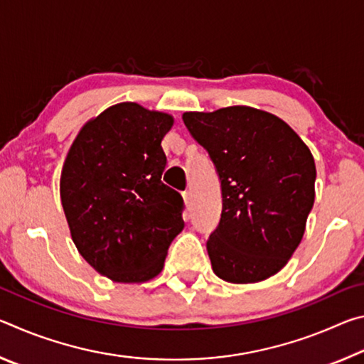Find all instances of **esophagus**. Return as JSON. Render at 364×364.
Wrapping results in <instances>:
<instances>
[{"label": "esophagus", "instance_id": "1", "mask_svg": "<svg viewBox=\"0 0 364 364\" xmlns=\"http://www.w3.org/2000/svg\"><path fill=\"white\" fill-rule=\"evenodd\" d=\"M183 199H184V202H186V205H191V202H193V193H191V189L184 191Z\"/></svg>", "mask_w": 364, "mask_h": 364}]
</instances>
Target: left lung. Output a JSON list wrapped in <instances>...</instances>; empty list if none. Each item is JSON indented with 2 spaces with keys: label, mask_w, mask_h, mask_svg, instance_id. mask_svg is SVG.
<instances>
[{
  "label": "left lung",
  "mask_w": 364,
  "mask_h": 364,
  "mask_svg": "<svg viewBox=\"0 0 364 364\" xmlns=\"http://www.w3.org/2000/svg\"><path fill=\"white\" fill-rule=\"evenodd\" d=\"M183 122L220 180L221 218L207 239L213 273L234 284L276 274L299 247L315 202L310 149L286 122L247 106L186 112Z\"/></svg>",
  "instance_id": "1"
}]
</instances>
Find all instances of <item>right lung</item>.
<instances>
[{"instance_id":"1","label":"right lung","mask_w":364,"mask_h":364,"mask_svg":"<svg viewBox=\"0 0 364 364\" xmlns=\"http://www.w3.org/2000/svg\"><path fill=\"white\" fill-rule=\"evenodd\" d=\"M173 119L122 102L86 123L60 175L72 241L97 273L115 282H143L164 268L183 230L184 202L162 183V139Z\"/></svg>"}]
</instances>
